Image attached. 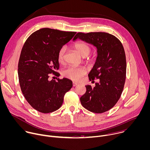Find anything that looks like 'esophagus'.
<instances>
[{"label":"esophagus","instance_id":"34e87169","mask_svg":"<svg viewBox=\"0 0 150 150\" xmlns=\"http://www.w3.org/2000/svg\"><path fill=\"white\" fill-rule=\"evenodd\" d=\"M77 85H78V83L75 82H72V85H73V86H76Z\"/></svg>","mask_w":150,"mask_h":150}]
</instances>
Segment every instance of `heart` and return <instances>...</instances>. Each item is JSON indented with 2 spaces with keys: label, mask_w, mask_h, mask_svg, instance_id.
Instances as JSON below:
<instances>
[{
  "label": "heart",
  "mask_w": 150,
  "mask_h": 150,
  "mask_svg": "<svg viewBox=\"0 0 150 150\" xmlns=\"http://www.w3.org/2000/svg\"><path fill=\"white\" fill-rule=\"evenodd\" d=\"M74 47L82 57H86L85 62L87 64L91 65L93 63L94 59L92 57H88L91 52V48L89 45L84 42L79 41L74 45ZM65 52L66 47L65 46H62L59 49L58 52V60L59 62H62L64 61ZM86 73V71L85 68L74 66L69 67L63 71V75L64 76L74 81H80Z\"/></svg>",
  "instance_id": "b5f03b06"
}]
</instances>
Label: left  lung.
Listing matches in <instances>:
<instances>
[{
	"instance_id": "left-lung-1",
	"label": "left lung",
	"mask_w": 150,
	"mask_h": 150,
	"mask_svg": "<svg viewBox=\"0 0 150 150\" xmlns=\"http://www.w3.org/2000/svg\"><path fill=\"white\" fill-rule=\"evenodd\" d=\"M80 39L97 48L95 64L88 74L95 86L86 85V92L80 98L82 105L94 113H103L117 104L122 92L127 62L124 47L115 36L106 32H78L74 40Z\"/></svg>"
}]
</instances>
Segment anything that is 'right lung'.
Segmentation results:
<instances>
[{
	"mask_svg": "<svg viewBox=\"0 0 150 150\" xmlns=\"http://www.w3.org/2000/svg\"><path fill=\"white\" fill-rule=\"evenodd\" d=\"M76 33L42 28L32 33L23 45L18 63L19 84L26 100L40 112L58 110L65 93L72 87L67 78L56 81L49 78L51 74L57 75L59 49Z\"/></svg>",
	"mask_w": 150,
	"mask_h": 150,
	"instance_id": "add662e5",
	"label": "right lung"
}]
</instances>
